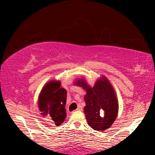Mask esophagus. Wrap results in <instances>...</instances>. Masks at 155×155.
<instances>
[{
    "mask_svg": "<svg viewBox=\"0 0 155 155\" xmlns=\"http://www.w3.org/2000/svg\"><path fill=\"white\" fill-rule=\"evenodd\" d=\"M77 111H82L83 108H82V107H81V104H79V105L78 106V108L77 109Z\"/></svg>",
    "mask_w": 155,
    "mask_h": 155,
    "instance_id": "obj_1",
    "label": "esophagus"
}]
</instances>
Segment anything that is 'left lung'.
<instances>
[{
	"label": "left lung",
	"mask_w": 155,
	"mask_h": 155,
	"mask_svg": "<svg viewBox=\"0 0 155 155\" xmlns=\"http://www.w3.org/2000/svg\"><path fill=\"white\" fill-rule=\"evenodd\" d=\"M74 84L86 91L84 113L88 125L98 131L111 127L117 116L119 104L114 88L108 78L102 76L93 87L83 77L77 78Z\"/></svg>",
	"instance_id": "8db88e82"
}]
</instances>
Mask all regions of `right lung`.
<instances>
[{
  "label": "right lung",
  "mask_w": 155,
  "mask_h": 155,
  "mask_svg": "<svg viewBox=\"0 0 155 155\" xmlns=\"http://www.w3.org/2000/svg\"><path fill=\"white\" fill-rule=\"evenodd\" d=\"M67 91L61 87L59 81H48L41 89L38 96V107L41 117L50 126H59L66 117Z\"/></svg>",
  "instance_id": "1"
}]
</instances>
